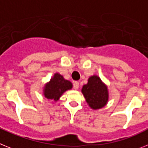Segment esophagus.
Listing matches in <instances>:
<instances>
[{"label":"esophagus","mask_w":148,"mask_h":148,"mask_svg":"<svg viewBox=\"0 0 148 148\" xmlns=\"http://www.w3.org/2000/svg\"><path fill=\"white\" fill-rule=\"evenodd\" d=\"M74 88L75 89H78V88H79V83L77 81L74 82Z\"/></svg>","instance_id":"1"}]
</instances>
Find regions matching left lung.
<instances>
[{
    "label": "left lung",
    "mask_w": 148,
    "mask_h": 148,
    "mask_svg": "<svg viewBox=\"0 0 148 148\" xmlns=\"http://www.w3.org/2000/svg\"><path fill=\"white\" fill-rule=\"evenodd\" d=\"M82 92L86 102L93 109H99L104 107L108 99L107 86L102 84L100 78L97 76L89 78L88 84L83 86Z\"/></svg>",
    "instance_id": "1"
}]
</instances>
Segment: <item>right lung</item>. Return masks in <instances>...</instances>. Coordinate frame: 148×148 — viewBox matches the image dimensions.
Wrapping results in <instances>:
<instances>
[{
  "label": "right lung",
  "instance_id": "right-lung-1",
  "mask_svg": "<svg viewBox=\"0 0 148 148\" xmlns=\"http://www.w3.org/2000/svg\"><path fill=\"white\" fill-rule=\"evenodd\" d=\"M71 88L72 84L70 81L64 80L59 74H56L49 84L46 85L44 95L48 99L57 101L64 92Z\"/></svg>",
  "mask_w": 148,
  "mask_h": 148
}]
</instances>
